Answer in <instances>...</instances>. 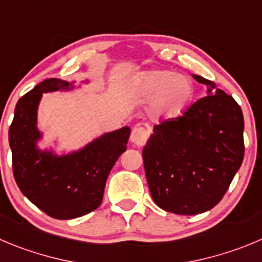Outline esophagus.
Masks as SVG:
<instances>
[{
	"mask_svg": "<svg viewBox=\"0 0 262 262\" xmlns=\"http://www.w3.org/2000/svg\"><path fill=\"white\" fill-rule=\"evenodd\" d=\"M147 130H146L145 128H141V126H134L133 130H132V134H130V141L132 143H134L136 146H138V147H141V146H143L146 143V141H147Z\"/></svg>",
	"mask_w": 262,
	"mask_h": 262,
	"instance_id": "obj_1",
	"label": "esophagus"
}]
</instances>
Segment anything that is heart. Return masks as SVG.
<instances>
[{"label":"heart","mask_w":262,"mask_h":262,"mask_svg":"<svg viewBox=\"0 0 262 262\" xmlns=\"http://www.w3.org/2000/svg\"><path fill=\"white\" fill-rule=\"evenodd\" d=\"M138 94L151 99L150 115L154 119L170 120L189 108L195 97V85L189 76L154 70L139 77Z\"/></svg>","instance_id":"heart-1"}]
</instances>
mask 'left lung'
<instances>
[{
    "instance_id": "8db88e82",
    "label": "left lung",
    "mask_w": 262,
    "mask_h": 262,
    "mask_svg": "<svg viewBox=\"0 0 262 262\" xmlns=\"http://www.w3.org/2000/svg\"><path fill=\"white\" fill-rule=\"evenodd\" d=\"M182 116L154 126L143 147V165L158 207L176 214H199L220 203L244 156V119L231 95L213 81Z\"/></svg>"
}]
</instances>
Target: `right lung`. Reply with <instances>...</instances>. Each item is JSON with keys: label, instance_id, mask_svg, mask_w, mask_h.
Here are the masks:
<instances>
[{"label": "right lung", "instance_id": "right-lung-1", "mask_svg": "<svg viewBox=\"0 0 262 262\" xmlns=\"http://www.w3.org/2000/svg\"><path fill=\"white\" fill-rule=\"evenodd\" d=\"M73 82L46 79L16 103L9 129L13 173L24 196L58 220L90 213L101 205L106 181L119 156L126 150L130 129L104 133L79 151L58 156L41 151L37 141V110L42 93L73 89Z\"/></svg>", "mask_w": 262, "mask_h": 262}]
</instances>
